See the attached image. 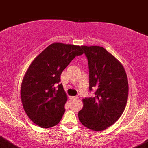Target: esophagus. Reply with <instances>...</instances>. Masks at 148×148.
<instances>
[{
	"label": "esophagus",
	"instance_id": "1",
	"mask_svg": "<svg viewBox=\"0 0 148 148\" xmlns=\"http://www.w3.org/2000/svg\"><path fill=\"white\" fill-rule=\"evenodd\" d=\"M70 99H73V100H75V99H79V97L78 96H77V97H70Z\"/></svg>",
	"mask_w": 148,
	"mask_h": 148
}]
</instances>
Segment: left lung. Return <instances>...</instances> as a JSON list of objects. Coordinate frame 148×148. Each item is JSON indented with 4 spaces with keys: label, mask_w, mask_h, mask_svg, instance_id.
I'll use <instances>...</instances> for the list:
<instances>
[{
    "label": "left lung",
    "mask_w": 148,
    "mask_h": 148,
    "mask_svg": "<svg viewBox=\"0 0 148 148\" xmlns=\"http://www.w3.org/2000/svg\"><path fill=\"white\" fill-rule=\"evenodd\" d=\"M89 67V90L94 97L82 99L78 117L85 127L94 131L106 130L123 113L128 97L125 70L116 58L103 47L82 46Z\"/></svg>",
    "instance_id": "8db88e82"
}]
</instances>
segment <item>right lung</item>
<instances>
[{"label": "right lung", "instance_id": "add662e5", "mask_svg": "<svg viewBox=\"0 0 148 148\" xmlns=\"http://www.w3.org/2000/svg\"><path fill=\"white\" fill-rule=\"evenodd\" d=\"M81 48L62 42L51 43L27 69L21 83V102L26 115L37 125L49 128L57 125L62 119L68 97L60 83V75L76 56L83 54Z\"/></svg>", "mask_w": 148, "mask_h": 148}]
</instances>
